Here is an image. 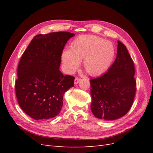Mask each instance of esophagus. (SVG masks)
Returning a JSON list of instances; mask_svg holds the SVG:
<instances>
[{
    "label": "esophagus",
    "instance_id": "esophagus-1",
    "mask_svg": "<svg viewBox=\"0 0 153 153\" xmlns=\"http://www.w3.org/2000/svg\"><path fill=\"white\" fill-rule=\"evenodd\" d=\"M80 80H81V78L76 77V78H75V81H74V83H75V85H76V84H78V83H79V82H80Z\"/></svg>",
    "mask_w": 153,
    "mask_h": 153
}]
</instances>
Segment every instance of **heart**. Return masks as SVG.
I'll return each instance as SVG.
<instances>
[{
	"instance_id": "b5f03b06",
	"label": "heart",
	"mask_w": 153,
	"mask_h": 153,
	"mask_svg": "<svg viewBox=\"0 0 153 153\" xmlns=\"http://www.w3.org/2000/svg\"><path fill=\"white\" fill-rule=\"evenodd\" d=\"M115 53L114 45L100 37L82 35L74 39L70 49L64 50L61 61L64 71L71 73L83 60V67L91 76L104 73L112 64Z\"/></svg>"
}]
</instances>
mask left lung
Returning a JSON list of instances; mask_svg holds the SVG:
<instances>
[{"mask_svg":"<svg viewBox=\"0 0 153 153\" xmlns=\"http://www.w3.org/2000/svg\"><path fill=\"white\" fill-rule=\"evenodd\" d=\"M117 56L108 71L91 79L92 114L97 118L112 121L130 110L136 93L135 66L125 45L117 41Z\"/></svg>","mask_w":153,"mask_h":153,"instance_id":"left-lung-1","label":"left lung"}]
</instances>
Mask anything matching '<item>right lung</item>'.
Returning <instances> with one entry per match:
<instances>
[{
    "label": "right lung",
    "mask_w": 153,
    "mask_h": 153,
    "mask_svg": "<svg viewBox=\"0 0 153 153\" xmlns=\"http://www.w3.org/2000/svg\"><path fill=\"white\" fill-rule=\"evenodd\" d=\"M75 36L69 32L36 35L23 53L15 82L20 108L36 120H47L59 114L63 96L74 86L75 77L59 70L62 50Z\"/></svg>",
    "instance_id": "obj_1"
}]
</instances>
